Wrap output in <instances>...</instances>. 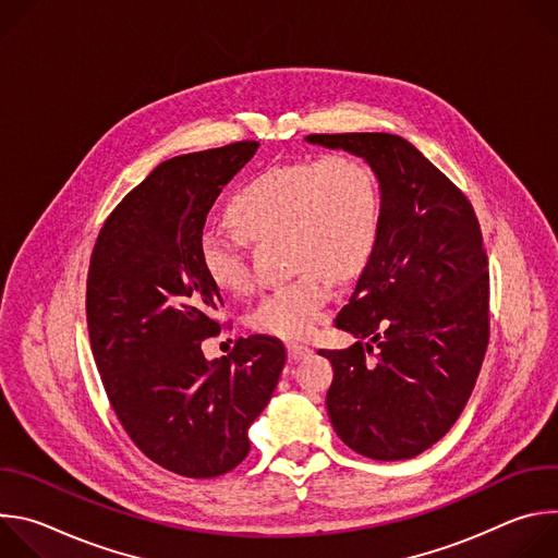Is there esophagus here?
<instances>
[{
	"label": "esophagus",
	"mask_w": 558,
	"mask_h": 558,
	"mask_svg": "<svg viewBox=\"0 0 558 558\" xmlns=\"http://www.w3.org/2000/svg\"><path fill=\"white\" fill-rule=\"evenodd\" d=\"M313 351L308 349V347H304V344H287V355H289V360L291 362H300V360H306L308 355H311Z\"/></svg>",
	"instance_id": "esophagus-1"
}]
</instances>
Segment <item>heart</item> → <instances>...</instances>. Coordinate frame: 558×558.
I'll return each instance as SVG.
<instances>
[{"mask_svg":"<svg viewBox=\"0 0 558 558\" xmlns=\"http://www.w3.org/2000/svg\"><path fill=\"white\" fill-rule=\"evenodd\" d=\"M227 222L252 243L282 238L298 276L267 293L250 315L254 331L304 340L320 327L333 295V278L360 274L375 254L381 198L375 174L360 158L329 154L317 161L267 168L238 187ZM207 231L198 256L209 282L225 293L252 287L245 243Z\"/></svg>","mask_w":558,"mask_h":558,"instance_id":"b5f03b06","label":"heart"}]
</instances>
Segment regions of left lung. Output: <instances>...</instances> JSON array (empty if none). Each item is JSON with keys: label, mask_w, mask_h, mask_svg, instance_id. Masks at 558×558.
<instances>
[{"label": "left lung", "mask_w": 558, "mask_h": 558, "mask_svg": "<svg viewBox=\"0 0 558 558\" xmlns=\"http://www.w3.org/2000/svg\"><path fill=\"white\" fill-rule=\"evenodd\" d=\"M306 141L362 156L381 198L375 254L336 317L357 342L317 351L333 366L331 424L364 457H417L459 420L488 349L490 278L480 220L465 194L402 136Z\"/></svg>", "instance_id": "obj_1"}]
</instances>
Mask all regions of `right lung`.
Wrapping results in <instances>:
<instances>
[{
  "mask_svg": "<svg viewBox=\"0 0 558 558\" xmlns=\"http://www.w3.org/2000/svg\"><path fill=\"white\" fill-rule=\"evenodd\" d=\"M260 143L238 141L174 156L104 222L90 258L86 315L108 400L138 450L170 472L209 480L250 452L247 430L287 362L271 336L207 360L220 333V291L198 245L207 211Z\"/></svg>",
  "mask_w": 558,
  "mask_h": 558,
  "instance_id": "obj_1",
  "label": "right lung"
}]
</instances>
